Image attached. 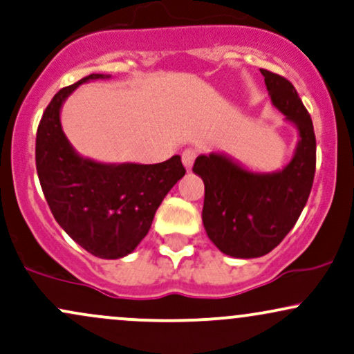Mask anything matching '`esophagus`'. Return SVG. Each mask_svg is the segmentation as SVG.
Instances as JSON below:
<instances>
[{"instance_id":"esophagus-1","label":"esophagus","mask_w":354,"mask_h":354,"mask_svg":"<svg viewBox=\"0 0 354 354\" xmlns=\"http://www.w3.org/2000/svg\"><path fill=\"white\" fill-rule=\"evenodd\" d=\"M181 160H183V165H185V168L189 171V169L193 168L194 160H196V151H194V149H185L181 154Z\"/></svg>"}]
</instances>
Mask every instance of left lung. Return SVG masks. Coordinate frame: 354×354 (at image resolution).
<instances>
[{
    "label": "left lung",
    "instance_id": "left-lung-1",
    "mask_svg": "<svg viewBox=\"0 0 354 354\" xmlns=\"http://www.w3.org/2000/svg\"><path fill=\"white\" fill-rule=\"evenodd\" d=\"M271 103L298 129L293 158L271 173L251 171L225 153L201 154L193 171L205 183L203 225L221 253L259 258L290 233L306 205L315 180L316 138L311 116L293 84L261 70Z\"/></svg>",
    "mask_w": 354,
    "mask_h": 354
}]
</instances>
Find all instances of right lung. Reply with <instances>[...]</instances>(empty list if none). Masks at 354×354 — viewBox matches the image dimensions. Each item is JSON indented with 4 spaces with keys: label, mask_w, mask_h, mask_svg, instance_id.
<instances>
[{
    "label": "right lung",
    "mask_w": 354,
    "mask_h": 354,
    "mask_svg": "<svg viewBox=\"0 0 354 354\" xmlns=\"http://www.w3.org/2000/svg\"><path fill=\"white\" fill-rule=\"evenodd\" d=\"M93 75L59 89L36 133V169L58 225L88 253L118 259L148 234L168 191L185 176L181 158L156 165L100 163L73 148L61 128V108L80 84L108 80Z\"/></svg>",
    "instance_id": "obj_1"
}]
</instances>
